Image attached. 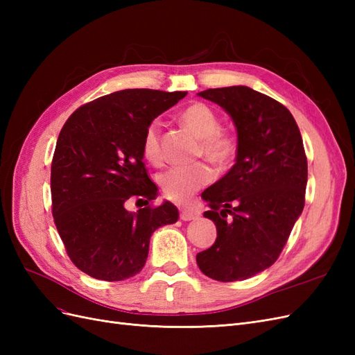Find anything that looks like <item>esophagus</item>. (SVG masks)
I'll return each instance as SVG.
<instances>
[{"instance_id":"obj_1","label":"esophagus","mask_w":355,"mask_h":355,"mask_svg":"<svg viewBox=\"0 0 355 355\" xmlns=\"http://www.w3.org/2000/svg\"><path fill=\"white\" fill-rule=\"evenodd\" d=\"M198 218V213L191 209H180V219L182 220H194Z\"/></svg>"}]
</instances>
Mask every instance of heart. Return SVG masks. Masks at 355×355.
<instances>
[{
  "mask_svg": "<svg viewBox=\"0 0 355 355\" xmlns=\"http://www.w3.org/2000/svg\"><path fill=\"white\" fill-rule=\"evenodd\" d=\"M180 121L201 141L202 155L218 166L228 164L235 155V139L220 130V120L210 106L196 102L180 112ZM142 154L151 164H159L163 153L159 146L158 124H149L144 135ZM214 179L213 170L204 163L170 167L159 175L164 196L175 202H185L198 189Z\"/></svg>",
  "mask_w": 355,
  "mask_h": 355,
  "instance_id": "obj_1",
  "label": "heart"
}]
</instances>
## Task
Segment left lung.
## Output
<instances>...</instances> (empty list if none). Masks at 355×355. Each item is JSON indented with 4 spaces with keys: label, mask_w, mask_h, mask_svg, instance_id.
<instances>
[{
    "label": "left lung",
    "mask_w": 355,
    "mask_h": 355,
    "mask_svg": "<svg viewBox=\"0 0 355 355\" xmlns=\"http://www.w3.org/2000/svg\"><path fill=\"white\" fill-rule=\"evenodd\" d=\"M219 105L237 130L231 170L201 194L216 225L210 249L197 254L202 274L241 282L280 256L305 204L308 164L293 115L280 102L247 85L200 92Z\"/></svg>",
    "instance_id": "8db88e82"
}]
</instances>
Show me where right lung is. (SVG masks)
<instances>
[{"label":"right lung","instance_id":"right-lung-1","mask_svg":"<svg viewBox=\"0 0 355 355\" xmlns=\"http://www.w3.org/2000/svg\"><path fill=\"white\" fill-rule=\"evenodd\" d=\"M187 92L125 89L75 111L62 127L51 163L53 218L73 265L105 282L142 271L155 230L175 223L176 206H148L158 188L148 178L142 141L159 114ZM130 196L146 208L128 212Z\"/></svg>","mask_w":355,"mask_h":355}]
</instances>
